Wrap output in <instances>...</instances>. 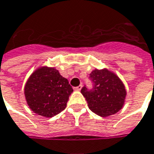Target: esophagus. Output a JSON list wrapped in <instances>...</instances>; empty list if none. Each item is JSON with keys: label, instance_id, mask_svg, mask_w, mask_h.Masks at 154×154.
<instances>
[{"label": "esophagus", "instance_id": "esophagus-1", "mask_svg": "<svg viewBox=\"0 0 154 154\" xmlns=\"http://www.w3.org/2000/svg\"><path fill=\"white\" fill-rule=\"evenodd\" d=\"M82 85L77 86V87H76V88H75V90L80 91V90H81V89H82Z\"/></svg>", "mask_w": 154, "mask_h": 154}]
</instances>
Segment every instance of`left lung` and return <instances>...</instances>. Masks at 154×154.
I'll list each match as a JSON object with an SVG mask.
<instances>
[{
    "label": "left lung",
    "instance_id": "8db88e82",
    "mask_svg": "<svg viewBox=\"0 0 154 154\" xmlns=\"http://www.w3.org/2000/svg\"><path fill=\"white\" fill-rule=\"evenodd\" d=\"M93 88H82V94L88 102V108L96 115L106 117L116 114L125 103L126 91L123 82L108 69L94 70L89 75Z\"/></svg>",
    "mask_w": 154,
    "mask_h": 154
}]
</instances>
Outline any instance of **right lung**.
<instances>
[{
    "instance_id": "obj_1",
    "label": "right lung",
    "mask_w": 154,
    "mask_h": 154,
    "mask_svg": "<svg viewBox=\"0 0 154 154\" xmlns=\"http://www.w3.org/2000/svg\"><path fill=\"white\" fill-rule=\"evenodd\" d=\"M73 92L68 80L54 67L43 66L29 77L24 88L27 103L35 114L51 118L66 107Z\"/></svg>"
}]
</instances>
